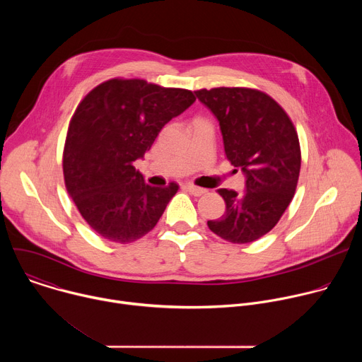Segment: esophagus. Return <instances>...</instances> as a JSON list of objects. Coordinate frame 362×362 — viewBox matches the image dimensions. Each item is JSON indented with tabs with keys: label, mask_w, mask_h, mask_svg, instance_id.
<instances>
[{
	"label": "esophagus",
	"mask_w": 362,
	"mask_h": 362,
	"mask_svg": "<svg viewBox=\"0 0 362 362\" xmlns=\"http://www.w3.org/2000/svg\"><path fill=\"white\" fill-rule=\"evenodd\" d=\"M185 187H186L192 194H194V196H200V194H204V193H206V189H202V187H199V186H194L193 183H186Z\"/></svg>",
	"instance_id": "obj_1"
}]
</instances>
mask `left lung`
<instances>
[{
	"mask_svg": "<svg viewBox=\"0 0 362 362\" xmlns=\"http://www.w3.org/2000/svg\"><path fill=\"white\" fill-rule=\"evenodd\" d=\"M194 94L218 119L226 158L246 177L242 194L218 190L226 211L208 226L228 242H253L278 223L293 197L300 170L296 130L278 103L259 90L219 87Z\"/></svg>",
	"mask_w": 362,
	"mask_h": 362,
	"instance_id": "1",
	"label": "left lung"
}]
</instances>
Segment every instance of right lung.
<instances>
[{"label": "right lung", "instance_id": "add662e5", "mask_svg": "<svg viewBox=\"0 0 362 362\" xmlns=\"http://www.w3.org/2000/svg\"><path fill=\"white\" fill-rule=\"evenodd\" d=\"M190 90L113 78L78 105L63 154L64 182L84 221L101 236L130 243L150 232L179 186L147 185L143 159L166 123L194 103Z\"/></svg>", "mask_w": 362, "mask_h": 362}]
</instances>
